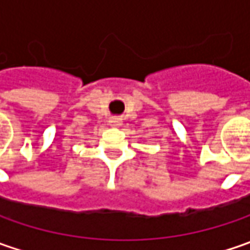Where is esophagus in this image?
Returning a JSON list of instances; mask_svg holds the SVG:
<instances>
[{
	"instance_id": "obj_1",
	"label": "esophagus",
	"mask_w": 250,
	"mask_h": 250,
	"mask_svg": "<svg viewBox=\"0 0 250 250\" xmlns=\"http://www.w3.org/2000/svg\"><path fill=\"white\" fill-rule=\"evenodd\" d=\"M108 124H110L111 126H120L121 121L118 120V118H111V120L108 121Z\"/></svg>"
}]
</instances>
